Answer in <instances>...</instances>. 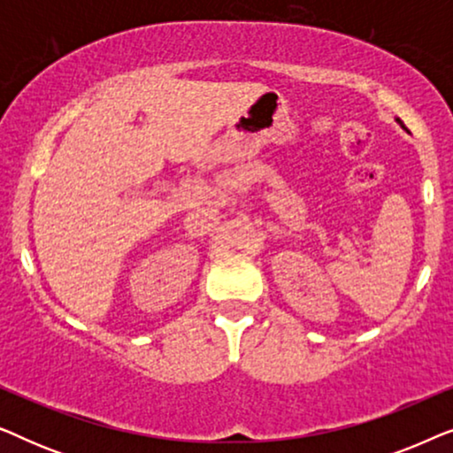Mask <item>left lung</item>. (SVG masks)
Masks as SVG:
<instances>
[{
    "mask_svg": "<svg viewBox=\"0 0 453 453\" xmlns=\"http://www.w3.org/2000/svg\"><path fill=\"white\" fill-rule=\"evenodd\" d=\"M395 121H398V123H400V126H402V127H404V123H402L400 119H395ZM404 129H406V127H404Z\"/></svg>",
    "mask_w": 453,
    "mask_h": 453,
    "instance_id": "left-lung-1",
    "label": "left lung"
}]
</instances>
